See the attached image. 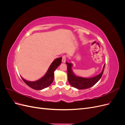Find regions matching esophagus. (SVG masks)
Returning <instances> with one entry per match:
<instances>
[{
	"mask_svg": "<svg viewBox=\"0 0 125 125\" xmlns=\"http://www.w3.org/2000/svg\"><path fill=\"white\" fill-rule=\"evenodd\" d=\"M66 55H63L62 57V62L65 63L66 62Z\"/></svg>",
	"mask_w": 125,
	"mask_h": 125,
	"instance_id": "34e87169",
	"label": "esophagus"
}]
</instances>
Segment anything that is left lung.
<instances>
[{
	"label": "left lung",
	"mask_w": 125,
	"mask_h": 125,
	"mask_svg": "<svg viewBox=\"0 0 125 125\" xmlns=\"http://www.w3.org/2000/svg\"><path fill=\"white\" fill-rule=\"evenodd\" d=\"M66 64L67 65V74L69 83L72 86L80 90L90 88L96 84L103 75L105 65H104L103 70L99 75L92 78H86L75 75L72 70L73 64L67 62H66Z\"/></svg>",
	"instance_id": "obj_1"
}]
</instances>
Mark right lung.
Returning <instances> with one entry per match:
<instances>
[{
    "label": "right lung",
    "instance_id": "1",
    "mask_svg": "<svg viewBox=\"0 0 125 125\" xmlns=\"http://www.w3.org/2000/svg\"><path fill=\"white\" fill-rule=\"evenodd\" d=\"M62 57L56 58L52 62L44 76L35 81H29L21 78L23 81L30 88L36 90H41L50 86L53 82L54 78V71L61 63Z\"/></svg>",
    "mask_w": 125,
    "mask_h": 125
}]
</instances>
